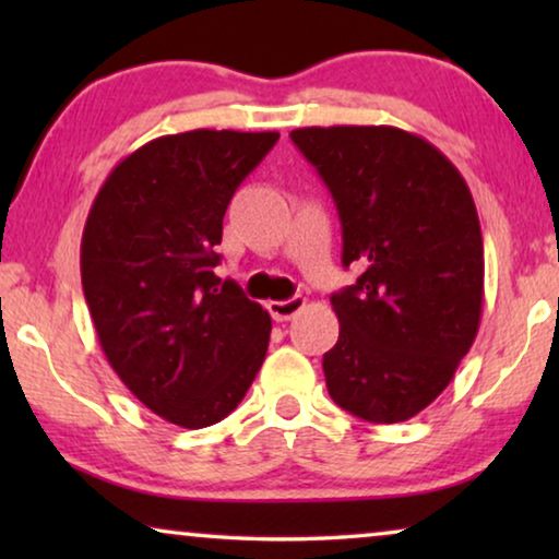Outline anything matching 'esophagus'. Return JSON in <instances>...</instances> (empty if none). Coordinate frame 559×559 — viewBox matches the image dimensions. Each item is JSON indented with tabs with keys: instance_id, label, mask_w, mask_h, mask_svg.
Returning a JSON list of instances; mask_svg holds the SVG:
<instances>
[{
	"instance_id": "esophagus-1",
	"label": "esophagus",
	"mask_w": 559,
	"mask_h": 559,
	"mask_svg": "<svg viewBox=\"0 0 559 559\" xmlns=\"http://www.w3.org/2000/svg\"><path fill=\"white\" fill-rule=\"evenodd\" d=\"M305 305H308V300H305L302 295H295V297H289V300H272L270 312H272V318L277 320V323H285V320L295 318L297 312L305 308Z\"/></svg>"
}]
</instances>
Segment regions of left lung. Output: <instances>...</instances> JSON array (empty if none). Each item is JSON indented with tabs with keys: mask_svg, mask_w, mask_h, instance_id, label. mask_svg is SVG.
Wrapping results in <instances>:
<instances>
[{
	"mask_svg": "<svg viewBox=\"0 0 559 559\" xmlns=\"http://www.w3.org/2000/svg\"><path fill=\"white\" fill-rule=\"evenodd\" d=\"M293 142L331 190L354 285L331 295L328 394L377 425L415 417L450 384L484 308V236L463 175L396 127H305Z\"/></svg>",
	"mask_w": 559,
	"mask_h": 559,
	"instance_id": "left-lung-1",
	"label": "left lung"
}]
</instances>
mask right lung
Masks as SVG:
<instances>
[{
    "label": "right lung",
    "instance_id": "add662e5",
    "mask_svg": "<svg viewBox=\"0 0 559 559\" xmlns=\"http://www.w3.org/2000/svg\"><path fill=\"white\" fill-rule=\"evenodd\" d=\"M277 132L157 136L114 167L81 241V282L106 361L144 407L201 430L231 415L270 346L272 318L213 251L228 203Z\"/></svg>",
    "mask_w": 559,
    "mask_h": 559
}]
</instances>
